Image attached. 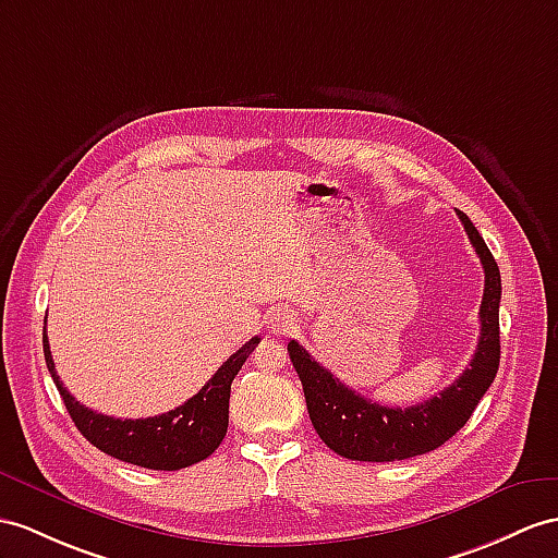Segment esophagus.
<instances>
[{"label": "esophagus", "mask_w": 558, "mask_h": 558, "mask_svg": "<svg viewBox=\"0 0 558 558\" xmlns=\"http://www.w3.org/2000/svg\"><path fill=\"white\" fill-rule=\"evenodd\" d=\"M267 324H269L271 331L287 336V333H293L298 329V317L293 315V310H289V307H277L267 317Z\"/></svg>", "instance_id": "obj_1"}]
</instances>
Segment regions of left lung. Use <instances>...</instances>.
I'll list each match as a JSON object with an SVG mask.
<instances>
[{"instance_id": "1", "label": "left lung", "mask_w": 558, "mask_h": 558, "mask_svg": "<svg viewBox=\"0 0 558 558\" xmlns=\"http://www.w3.org/2000/svg\"><path fill=\"white\" fill-rule=\"evenodd\" d=\"M457 215L483 263L485 291L478 312V348L471 364L452 386L440 390V396L412 407L376 404L333 378L329 369L312 360L301 343H289V355L301 376L312 426L336 454L355 461H400L426 454L450 440L466 424L475 404L493 386L499 369L501 277L478 229L461 210Z\"/></svg>"}]
</instances>
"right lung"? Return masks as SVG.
Listing matches in <instances>:
<instances>
[{"instance_id": "1", "label": "right lung", "mask_w": 558, "mask_h": 558, "mask_svg": "<svg viewBox=\"0 0 558 558\" xmlns=\"http://www.w3.org/2000/svg\"><path fill=\"white\" fill-rule=\"evenodd\" d=\"M260 338L239 348L220 369L213 374L210 381L203 386L194 398L174 410L148 416V418H113L92 412L89 407L80 404L68 392L57 374L51 360L47 329L43 333L47 369L57 384L68 414L75 421L77 430L101 452L134 466L154 471H180L210 457L227 436L229 426V392L232 381L248 360Z\"/></svg>"}]
</instances>
